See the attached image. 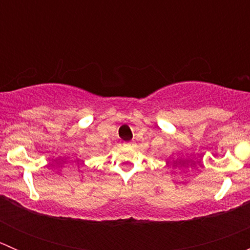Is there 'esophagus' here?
<instances>
[{"instance_id":"obj_1","label":"esophagus","mask_w":250,"mask_h":250,"mask_svg":"<svg viewBox=\"0 0 250 250\" xmlns=\"http://www.w3.org/2000/svg\"><path fill=\"white\" fill-rule=\"evenodd\" d=\"M133 145V143H125V146H130Z\"/></svg>"}]
</instances>
